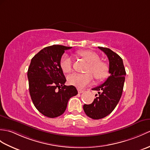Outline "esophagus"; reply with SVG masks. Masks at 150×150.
Here are the masks:
<instances>
[{"label": "esophagus", "instance_id": "esophagus-1", "mask_svg": "<svg viewBox=\"0 0 150 150\" xmlns=\"http://www.w3.org/2000/svg\"><path fill=\"white\" fill-rule=\"evenodd\" d=\"M77 91H78L79 93H82L83 92V90H82L81 89H79V88L77 89Z\"/></svg>", "mask_w": 150, "mask_h": 150}]
</instances>
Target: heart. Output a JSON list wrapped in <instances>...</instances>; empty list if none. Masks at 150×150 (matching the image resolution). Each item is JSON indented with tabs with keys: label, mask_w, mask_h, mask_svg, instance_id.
Listing matches in <instances>:
<instances>
[{
	"label": "heart",
	"mask_w": 150,
	"mask_h": 150,
	"mask_svg": "<svg viewBox=\"0 0 150 150\" xmlns=\"http://www.w3.org/2000/svg\"><path fill=\"white\" fill-rule=\"evenodd\" d=\"M76 55L88 62L86 69L85 74H74L68 77V81L71 85L79 88H84L93 81L94 76L97 81L105 79L109 71L107 64L105 62L100 60L98 55L91 50H81L76 52ZM61 68L65 74H69L73 69L72 58L68 54H64L60 60Z\"/></svg>",
	"instance_id": "b5f03b06"
}]
</instances>
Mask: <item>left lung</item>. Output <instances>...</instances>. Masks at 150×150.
<instances>
[{"label":"left lung","instance_id":"left-lung-1","mask_svg":"<svg viewBox=\"0 0 150 150\" xmlns=\"http://www.w3.org/2000/svg\"><path fill=\"white\" fill-rule=\"evenodd\" d=\"M106 54L109 61L110 76L102 84L93 88L98 91L92 103L83 105V109L88 117L94 120L105 117L112 112L123 93L126 71L123 59L108 48L98 47Z\"/></svg>","mask_w":150,"mask_h":150}]
</instances>
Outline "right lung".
I'll use <instances>...</instances> for the list:
<instances>
[{"mask_svg": "<svg viewBox=\"0 0 150 150\" xmlns=\"http://www.w3.org/2000/svg\"><path fill=\"white\" fill-rule=\"evenodd\" d=\"M72 47L54 45L44 48L31 59L27 71L29 93L37 110L44 116L54 118L61 116L68 100L78 94L67 81L60 67L64 51Z\"/></svg>", "mask_w": 150, "mask_h": 150, "instance_id": "obj_1", "label": "right lung"}]
</instances>
